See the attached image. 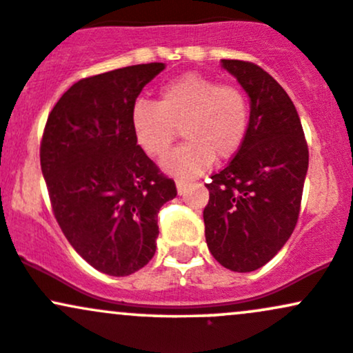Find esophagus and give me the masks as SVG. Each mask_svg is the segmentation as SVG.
<instances>
[{"mask_svg": "<svg viewBox=\"0 0 353 353\" xmlns=\"http://www.w3.org/2000/svg\"><path fill=\"white\" fill-rule=\"evenodd\" d=\"M187 188H188V183H187V181H181V180H178V181H176V190H178V195H183V193L187 192Z\"/></svg>", "mask_w": 353, "mask_h": 353, "instance_id": "1", "label": "esophagus"}]
</instances>
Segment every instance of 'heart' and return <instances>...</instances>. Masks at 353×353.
Segmentation results:
<instances>
[{"mask_svg": "<svg viewBox=\"0 0 353 353\" xmlns=\"http://www.w3.org/2000/svg\"><path fill=\"white\" fill-rule=\"evenodd\" d=\"M249 123L251 105L241 87L196 72L163 85L157 104L138 101L131 109L132 134L148 157H163L181 130L187 141L161 163L178 178L202 175L215 157L232 158L244 145Z\"/></svg>", "mask_w": 353, "mask_h": 353, "instance_id": "obj_1", "label": "heart"}]
</instances>
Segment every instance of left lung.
<instances>
[{
  "mask_svg": "<svg viewBox=\"0 0 353 353\" xmlns=\"http://www.w3.org/2000/svg\"><path fill=\"white\" fill-rule=\"evenodd\" d=\"M251 99L245 141L212 175L203 208L208 251L223 268L251 272L269 263L296 227L308 146L293 101L266 70L222 60Z\"/></svg>",
  "mask_w": 353,
  "mask_h": 353,
  "instance_id": "obj_1",
  "label": "left lung"
}]
</instances>
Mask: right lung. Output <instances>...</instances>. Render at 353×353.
<instances>
[{"mask_svg":"<svg viewBox=\"0 0 353 353\" xmlns=\"http://www.w3.org/2000/svg\"><path fill=\"white\" fill-rule=\"evenodd\" d=\"M165 63L82 79L48 114L40 165L63 236L97 271L130 276L154 256L158 212L176 196L138 146L131 109Z\"/></svg>","mask_w":353,"mask_h":353,"instance_id":"add662e5","label":"right lung"}]
</instances>
